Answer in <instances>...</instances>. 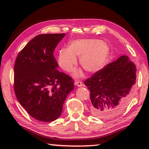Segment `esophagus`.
Segmentation results:
<instances>
[{
  "mask_svg": "<svg viewBox=\"0 0 149 149\" xmlns=\"http://www.w3.org/2000/svg\"><path fill=\"white\" fill-rule=\"evenodd\" d=\"M75 85H76V86H77V87H82L83 86V84H82V82L81 81H79V80H75Z\"/></svg>",
  "mask_w": 149,
  "mask_h": 149,
  "instance_id": "34e87169",
  "label": "esophagus"
}]
</instances>
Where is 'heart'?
Segmentation results:
<instances>
[{
	"label": "heart",
	"instance_id": "b5f03b06",
	"mask_svg": "<svg viewBox=\"0 0 149 149\" xmlns=\"http://www.w3.org/2000/svg\"><path fill=\"white\" fill-rule=\"evenodd\" d=\"M110 49L108 45L97 39H77L70 42L68 48L60 49L58 62L60 68L65 72H71L79 58V64L89 74L99 72L108 60ZM81 72L77 70L75 75Z\"/></svg>",
	"mask_w": 149,
	"mask_h": 149
}]
</instances>
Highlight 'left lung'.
Returning <instances> with one entry per match:
<instances>
[{"mask_svg": "<svg viewBox=\"0 0 149 149\" xmlns=\"http://www.w3.org/2000/svg\"><path fill=\"white\" fill-rule=\"evenodd\" d=\"M136 71L135 65L123 55L85 80L90 91L91 114L104 119L119 115L130 100Z\"/></svg>", "mask_w": 149, "mask_h": 149, "instance_id": "1", "label": "left lung"}]
</instances>
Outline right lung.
I'll list each match as a JSON object with an SVG mask.
<instances>
[{"instance_id":"right-lung-1","label":"right lung","mask_w":149,"mask_h":149,"mask_svg":"<svg viewBox=\"0 0 149 149\" xmlns=\"http://www.w3.org/2000/svg\"><path fill=\"white\" fill-rule=\"evenodd\" d=\"M65 35H37L19 52L15 62L17 99L31 117L41 122H52L60 116L68 95L74 88L72 78L57 70L53 55Z\"/></svg>"}]
</instances>
